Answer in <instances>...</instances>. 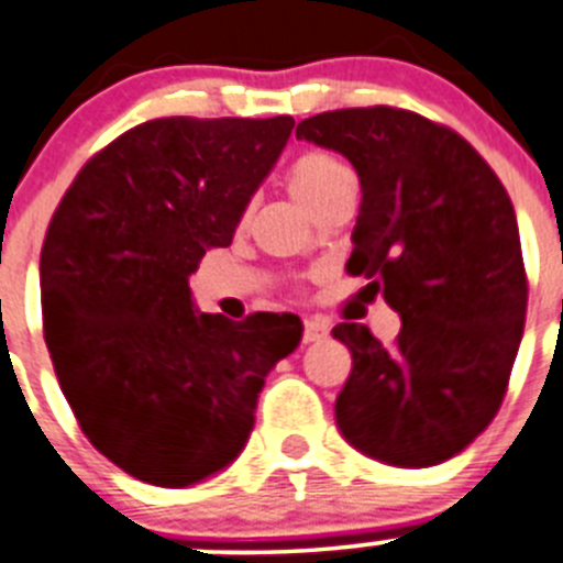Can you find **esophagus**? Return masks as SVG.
<instances>
[{
	"label": "esophagus",
	"mask_w": 563,
	"mask_h": 563,
	"mask_svg": "<svg viewBox=\"0 0 563 563\" xmlns=\"http://www.w3.org/2000/svg\"><path fill=\"white\" fill-rule=\"evenodd\" d=\"M329 320L325 318H318V314H314V318H307L303 320V342H307V345H312V342H323L325 336H329Z\"/></svg>",
	"instance_id": "obj_1"
}]
</instances>
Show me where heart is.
<instances>
[{
	"label": "heart",
	"mask_w": 563,
	"mask_h": 563,
	"mask_svg": "<svg viewBox=\"0 0 563 563\" xmlns=\"http://www.w3.org/2000/svg\"><path fill=\"white\" fill-rule=\"evenodd\" d=\"M345 174V165L336 163L334 157L323 152H309L292 163L290 174H287V185H290L292 196L307 207L312 198H318L325 187L334 185Z\"/></svg>",
	"instance_id": "heart-1"
}]
</instances>
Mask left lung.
I'll use <instances>...</instances> for the list:
<instances>
[{"label": "left lung", "instance_id": "obj_1", "mask_svg": "<svg viewBox=\"0 0 563 563\" xmlns=\"http://www.w3.org/2000/svg\"><path fill=\"white\" fill-rule=\"evenodd\" d=\"M296 137L356 168L347 271L376 278L367 287L400 314L393 347L362 323L331 331L353 356L336 428L393 467L448 462L497 415L522 340L528 285L511 198L464 137L409 110L323 112Z\"/></svg>", "mask_w": 563, "mask_h": 563}]
</instances>
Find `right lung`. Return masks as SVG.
<instances>
[{
    "instance_id": "1",
    "label": "right lung",
    "mask_w": 563,
    "mask_h": 563,
    "mask_svg": "<svg viewBox=\"0 0 563 563\" xmlns=\"http://www.w3.org/2000/svg\"><path fill=\"white\" fill-rule=\"evenodd\" d=\"M290 115L157 118L96 154L41 251L44 336L85 437L146 484L227 470L267 373L298 347L296 314L196 309L187 278L232 245L292 135Z\"/></svg>"
}]
</instances>
